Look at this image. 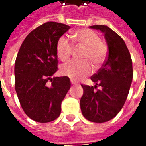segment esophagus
<instances>
[{
  "label": "esophagus",
  "mask_w": 146,
  "mask_h": 146,
  "mask_svg": "<svg viewBox=\"0 0 146 146\" xmlns=\"http://www.w3.org/2000/svg\"><path fill=\"white\" fill-rule=\"evenodd\" d=\"M71 84H73V85H75V84H76V82H75V81H74V80H71Z\"/></svg>",
  "instance_id": "obj_1"
}]
</instances>
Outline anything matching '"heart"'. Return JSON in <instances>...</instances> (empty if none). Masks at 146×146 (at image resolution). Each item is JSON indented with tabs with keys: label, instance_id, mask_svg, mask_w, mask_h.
<instances>
[{
	"label": "heart",
	"instance_id": "heart-1",
	"mask_svg": "<svg viewBox=\"0 0 146 146\" xmlns=\"http://www.w3.org/2000/svg\"><path fill=\"white\" fill-rule=\"evenodd\" d=\"M74 40L77 44L85 48L82 55L83 61L71 60L61 67V73L72 79L83 78L91 72V65L89 60L94 67L102 64L107 54V48L101 42V38L93 30L88 29H80L73 34ZM73 45L67 37L61 36L56 44V54L62 61H67L71 56Z\"/></svg>",
	"mask_w": 146,
	"mask_h": 146
}]
</instances>
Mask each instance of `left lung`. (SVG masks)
<instances>
[{
	"instance_id": "obj_1",
	"label": "left lung",
	"mask_w": 146,
	"mask_h": 146,
	"mask_svg": "<svg viewBox=\"0 0 146 146\" xmlns=\"http://www.w3.org/2000/svg\"><path fill=\"white\" fill-rule=\"evenodd\" d=\"M90 28L104 33L109 52L102 67L90 78L94 86L82 85L80 107L88 121L102 123L113 118L125 104L133 79L132 60L125 41L112 29L106 25ZM97 86L100 90H94Z\"/></svg>"
}]
</instances>
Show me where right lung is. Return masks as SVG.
<instances>
[{
	"label": "right lung",
	"instance_id": "right-lung-1",
	"mask_svg": "<svg viewBox=\"0 0 146 146\" xmlns=\"http://www.w3.org/2000/svg\"><path fill=\"white\" fill-rule=\"evenodd\" d=\"M70 28L44 23L26 36L18 52L15 89L25 113L37 122H50L60 116L61 102L71 87L67 76L52 77L58 69L57 41Z\"/></svg>",
	"mask_w": 146,
	"mask_h": 146
}]
</instances>
